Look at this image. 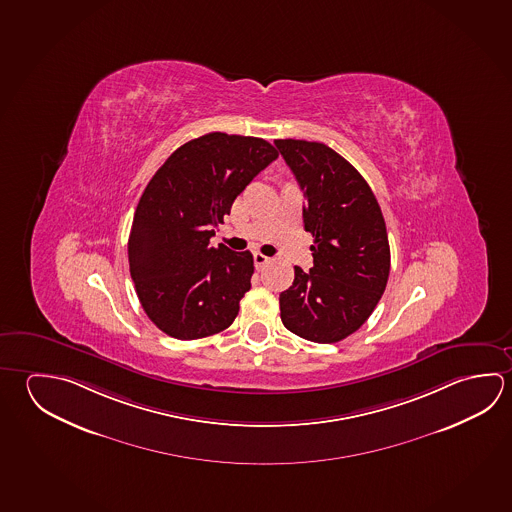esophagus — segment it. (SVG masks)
<instances>
[{
  "label": "esophagus",
  "mask_w": 512,
  "mask_h": 512,
  "mask_svg": "<svg viewBox=\"0 0 512 512\" xmlns=\"http://www.w3.org/2000/svg\"><path fill=\"white\" fill-rule=\"evenodd\" d=\"M253 260H255V266H257V268H262V266H266V264H268L269 260V257H266V255H262V253H253Z\"/></svg>",
  "instance_id": "obj_1"
}]
</instances>
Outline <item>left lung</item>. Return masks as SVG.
Listing matches in <instances>:
<instances>
[{
	"label": "left lung",
	"instance_id": "8db88e82",
	"mask_svg": "<svg viewBox=\"0 0 512 512\" xmlns=\"http://www.w3.org/2000/svg\"><path fill=\"white\" fill-rule=\"evenodd\" d=\"M304 190V228L314 244L313 268L295 266L280 293V318L296 336L336 343L358 331L385 293L390 246L385 219L367 181L320 142L275 140Z\"/></svg>",
	"mask_w": 512,
	"mask_h": 512
}]
</instances>
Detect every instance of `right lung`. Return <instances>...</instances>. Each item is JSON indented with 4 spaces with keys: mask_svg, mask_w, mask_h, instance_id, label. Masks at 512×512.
Masks as SVG:
<instances>
[{
    "mask_svg": "<svg viewBox=\"0 0 512 512\" xmlns=\"http://www.w3.org/2000/svg\"><path fill=\"white\" fill-rule=\"evenodd\" d=\"M255 136L208 133L178 147L147 183L127 243L145 314L178 340L225 331L252 287L253 255L210 246L246 185L277 160Z\"/></svg>",
    "mask_w": 512,
    "mask_h": 512,
    "instance_id": "1",
    "label": "right lung"
}]
</instances>
